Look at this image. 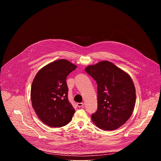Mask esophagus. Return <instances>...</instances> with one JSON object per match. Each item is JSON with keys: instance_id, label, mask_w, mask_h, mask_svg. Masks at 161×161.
<instances>
[{"instance_id": "obj_1", "label": "esophagus", "mask_w": 161, "mask_h": 161, "mask_svg": "<svg viewBox=\"0 0 161 161\" xmlns=\"http://www.w3.org/2000/svg\"><path fill=\"white\" fill-rule=\"evenodd\" d=\"M83 105H84L83 103H78V104H77V106H78L79 108L83 107Z\"/></svg>"}]
</instances>
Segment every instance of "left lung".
Returning <instances> with one entry per match:
<instances>
[{
    "instance_id": "1",
    "label": "left lung",
    "mask_w": 161,
    "mask_h": 161,
    "mask_svg": "<svg viewBox=\"0 0 161 161\" xmlns=\"http://www.w3.org/2000/svg\"><path fill=\"white\" fill-rule=\"evenodd\" d=\"M97 84V109L92 120L100 129L112 130L130 117L136 103V89L130 76L104 60L85 68Z\"/></svg>"
}]
</instances>
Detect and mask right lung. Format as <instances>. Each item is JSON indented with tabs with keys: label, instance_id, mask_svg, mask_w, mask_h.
Segmentation results:
<instances>
[{
	"label": "right lung",
	"instance_id": "obj_1",
	"mask_svg": "<svg viewBox=\"0 0 161 161\" xmlns=\"http://www.w3.org/2000/svg\"><path fill=\"white\" fill-rule=\"evenodd\" d=\"M77 66L65 59L45 65L36 74L31 86L32 108L46 125L60 127L69 122L75 112L68 100L67 76Z\"/></svg>",
	"mask_w": 161,
	"mask_h": 161
}]
</instances>
